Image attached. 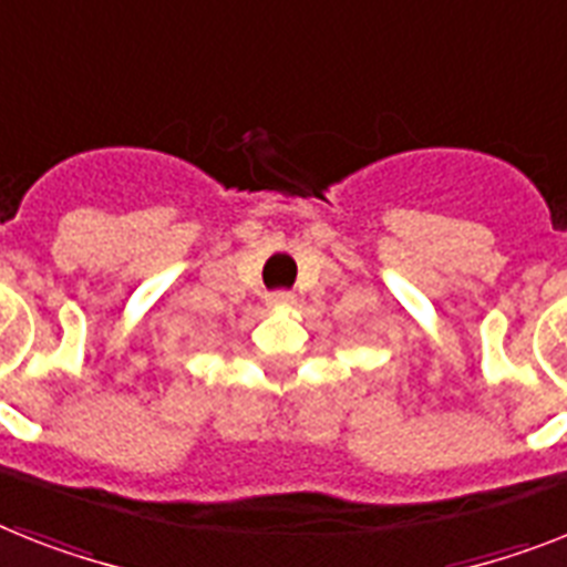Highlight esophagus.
<instances>
[{"label": "esophagus", "instance_id": "esophagus-1", "mask_svg": "<svg viewBox=\"0 0 567 567\" xmlns=\"http://www.w3.org/2000/svg\"><path fill=\"white\" fill-rule=\"evenodd\" d=\"M266 303H269L272 310H287V307H292L295 303V295L292 292H272L269 298H266Z\"/></svg>", "mask_w": 567, "mask_h": 567}]
</instances>
